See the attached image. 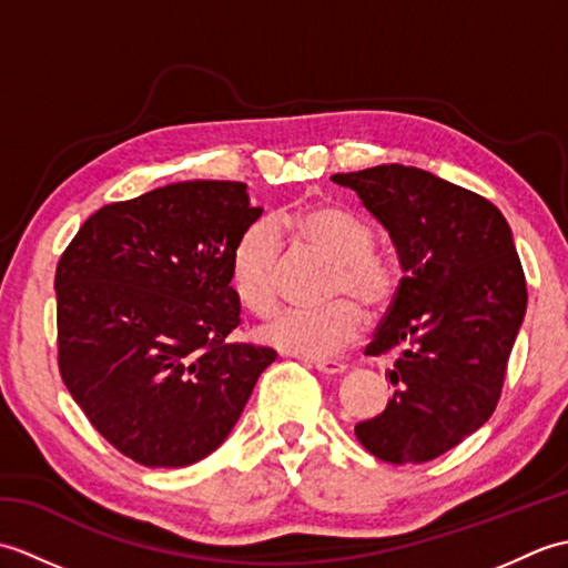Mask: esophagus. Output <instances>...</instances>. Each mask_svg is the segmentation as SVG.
I'll return each instance as SVG.
<instances>
[{"instance_id": "1", "label": "esophagus", "mask_w": 568, "mask_h": 568, "mask_svg": "<svg viewBox=\"0 0 568 568\" xmlns=\"http://www.w3.org/2000/svg\"><path fill=\"white\" fill-rule=\"evenodd\" d=\"M312 366H315L320 373H329V376L346 371V364H342V361H336V358H317V361H312Z\"/></svg>"}]
</instances>
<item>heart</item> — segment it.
<instances>
[{"label": "heart", "instance_id": "heart-1", "mask_svg": "<svg viewBox=\"0 0 568 568\" xmlns=\"http://www.w3.org/2000/svg\"><path fill=\"white\" fill-rule=\"evenodd\" d=\"M277 232L293 234L303 244L317 248L334 271L329 277V297L334 303L317 310H283L258 327V339L277 352L324 358L352 344L364 329V305L378 315L393 303L397 291V268L388 253L371 246V226L366 220L342 204L320 202L285 214L275 222ZM275 263L277 236L268 224H251L241 232L229 256V283L236 297L256 315H265L275 305ZM346 296H354L346 301Z\"/></svg>", "mask_w": 568, "mask_h": 568}]
</instances>
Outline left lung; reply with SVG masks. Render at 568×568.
<instances>
[{
    "label": "left lung",
    "instance_id": "left-lung-1",
    "mask_svg": "<svg viewBox=\"0 0 568 568\" xmlns=\"http://www.w3.org/2000/svg\"><path fill=\"white\" fill-rule=\"evenodd\" d=\"M388 232L403 281L366 346L395 352L397 390L356 437L390 464H425L488 422L523 327L527 285L496 204L413 165L332 175Z\"/></svg>",
    "mask_w": 568,
    "mask_h": 568
}]
</instances>
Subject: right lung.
Segmentation results:
<instances>
[{
	"instance_id": "right-lung-1",
	"label": "right lung",
	"mask_w": 568,
	"mask_h": 568,
	"mask_svg": "<svg viewBox=\"0 0 568 568\" xmlns=\"http://www.w3.org/2000/svg\"><path fill=\"white\" fill-rule=\"evenodd\" d=\"M263 214L244 183L185 180L94 212L55 271L58 366L114 449L180 468L220 449L273 348L226 344L229 256Z\"/></svg>"
}]
</instances>
